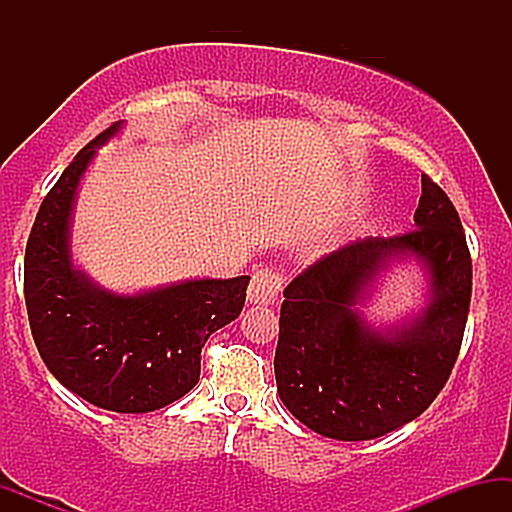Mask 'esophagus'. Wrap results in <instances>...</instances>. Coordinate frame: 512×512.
Here are the masks:
<instances>
[{
	"label": "esophagus",
	"instance_id": "1",
	"mask_svg": "<svg viewBox=\"0 0 512 512\" xmlns=\"http://www.w3.org/2000/svg\"><path fill=\"white\" fill-rule=\"evenodd\" d=\"M281 284H284V279H281L279 272H274V269L269 267L257 269L250 281L248 301L255 305H272L276 301V296H279Z\"/></svg>",
	"mask_w": 512,
	"mask_h": 512
}]
</instances>
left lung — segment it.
<instances>
[{
  "label": "left lung",
  "mask_w": 512,
  "mask_h": 512,
  "mask_svg": "<svg viewBox=\"0 0 512 512\" xmlns=\"http://www.w3.org/2000/svg\"><path fill=\"white\" fill-rule=\"evenodd\" d=\"M416 259L429 305L402 326L373 328L360 305L390 263ZM276 390L301 424L334 440H370L409 424L448 383L472 298V257L457 209L428 175L414 231L363 238L320 257L286 286Z\"/></svg>",
  "instance_id": "obj_1"
}]
</instances>
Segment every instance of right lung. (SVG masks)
I'll list each match as a JSON object with an SVG mask.
<instances>
[{"mask_svg":"<svg viewBox=\"0 0 512 512\" xmlns=\"http://www.w3.org/2000/svg\"><path fill=\"white\" fill-rule=\"evenodd\" d=\"M88 142L40 204L23 260V293L40 358L86 402L144 414L175 402L199 380L202 346L236 320L250 276L190 279L142 293H113L74 267L69 231L76 190L98 146Z\"/></svg>","mask_w":512,"mask_h":512,"instance_id":"right-lung-1","label":"right lung"}]
</instances>
